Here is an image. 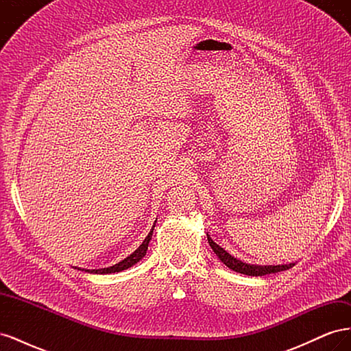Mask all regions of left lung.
I'll list each match as a JSON object with an SVG mask.
<instances>
[{
	"mask_svg": "<svg viewBox=\"0 0 351 351\" xmlns=\"http://www.w3.org/2000/svg\"><path fill=\"white\" fill-rule=\"evenodd\" d=\"M208 243L210 249L214 250V253L218 256V259L228 267L230 269H232L234 272L239 274H244V275H250V277H262V275H268V274H275V272H281V271H287L294 267V263H287V265H250L243 262L222 249L219 244H217L214 240H212L208 236Z\"/></svg>",
	"mask_w": 351,
	"mask_h": 351,
	"instance_id": "obj_1",
	"label": "left lung"
}]
</instances>
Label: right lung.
Here are the masks:
<instances>
[{"mask_svg":"<svg viewBox=\"0 0 351 351\" xmlns=\"http://www.w3.org/2000/svg\"><path fill=\"white\" fill-rule=\"evenodd\" d=\"M155 222H156V221H155ZM154 228H155V224H154L152 230L149 231V234L146 236V239L143 240V243L141 244V246L137 247V249L130 254V256H127V258L123 259L121 262L115 263V265H112V267H108V268H101V269H82V271H86V272H90V274H114V272H121V271H124V269H127V268L133 267L134 263L139 262V261L145 256V254H146L147 246H149V241H151V239H152ZM77 269H80V268H77Z\"/></svg>","mask_w":351,"mask_h":351,"instance_id":"obj_1","label":"right lung"}]
</instances>
